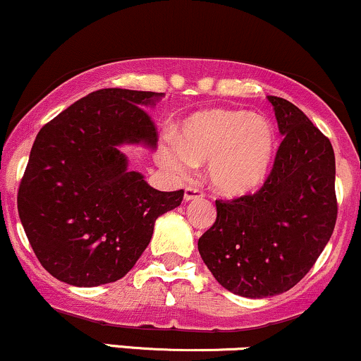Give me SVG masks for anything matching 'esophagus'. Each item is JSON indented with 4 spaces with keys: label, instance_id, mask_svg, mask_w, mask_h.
<instances>
[{
    "label": "esophagus",
    "instance_id": "1",
    "mask_svg": "<svg viewBox=\"0 0 361 361\" xmlns=\"http://www.w3.org/2000/svg\"><path fill=\"white\" fill-rule=\"evenodd\" d=\"M204 197V192L198 188H195V186H186L185 188V200L190 202V200H197V198H202Z\"/></svg>",
    "mask_w": 361,
    "mask_h": 361
}]
</instances>
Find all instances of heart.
Returning a JSON list of instances; mask_svg holds the SVG:
<instances>
[{"instance_id": "1", "label": "heart", "mask_w": 361, "mask_h": 361, "mask_svg": "<svg viewBox=\"0 0 361 361\" xmlns=\"http://www.w3.org/2000/svg\"><path fill=\"white\" fill-rule=\"evenodd\" d=\"M276 130L264 115L235 109H209L190 115L178 139L169 135L159 161L185 178L195 164L207 163L210 185L226 197L258 192L270 178L276 156Z\"/></svg>"}]
</instances>
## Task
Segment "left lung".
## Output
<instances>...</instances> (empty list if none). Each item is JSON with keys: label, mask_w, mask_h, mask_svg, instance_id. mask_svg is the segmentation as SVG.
<instances>
[{"label": "left lung", "mask_w": 361, "mask_h": 361, "mask_svg": "<svg viewBox=\"0 0 361 361\" xmlns=\"http://www.w3.org/2000/svg\"><path fill=\"white\" fill-rule=\"evenodd\" d=\"M268 100L283 135L270 178L256 193L215 200L217 219L198 239L215 280L247 299L295 287L326 247L338 217L329 139L293 103Z\"/></svg>", "instance_id": "obj_1"}]
</instances>
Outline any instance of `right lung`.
<instances>
[{
    "instance_id": "1",
    "label": "right lung",
    "mask_w": 361,
    "mask_h": 361,
    "mask_svg": "<svg viewBox=\"0 0 361 361\" xmlns=\"http://www.w3.org/2000/svg\"><path fill=\"white\" fill-rule=\"evenodd\" d=\"M163 93L105 88L90 93L37 134L18 188V214L40 264L64 283L98 287L126 276L147 247L159 215L183 190L159 192L128 171L122 144L154 149L144 106Z\"/></svg>"
}]
</instances>
